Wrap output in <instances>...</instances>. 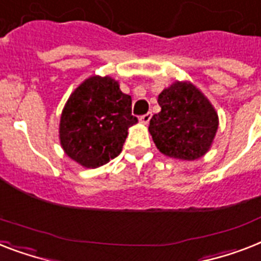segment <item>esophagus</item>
<instances>
[{
  "label": "esophagus",
  "instance_id": "34e87169",
  "mask_svg": "<svg viewBox=\"0 0 261 261\" xmlns=\"http://www.w3.org/2000/svg\"><path fill=\"white\" fill-rule=\"evenodd\" d=\"M150 119H151V112H147L146 115H142L141 118H139V122H141L142 124H149Z\"/></svg>",
  "mask_w": 261,
  "mask_h": 261
}]
</instances>
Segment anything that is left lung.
<instances>
[{
	"instance_id": "1",
	"label": "left lung",
	"mask_w": 261,
	"mask_h": 261,
	"mask_svg": "<svg viewBox=\"0 0 261 261\" xmlns=\"http://www.w3.org/2000/svg\"><path fill=\"white\" fill-rule=\"evenodd\" d=\"M161 111L150 119L149 133L164 155L196 161L212 147L219 115L192 82L175 80L158 95Z\"/></svg>"
}]
</instances>
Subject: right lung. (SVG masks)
<instances>
[{"mask_svg":"<svg viewBox=\"0 0 261 261\" xmlns=\"http://www.w3.org/2000/svg\"><path fill=\"white\" fill-rule=\"evenodd\" d=\"M131 115V96L110 76H90L69 95L61 111L59 139L67 155L86 169L103 166L122 151Z\"/></svg>","mask_w":261,"mask_h":261,"instance_id":"1","label":"right lung"}]
</instances>
